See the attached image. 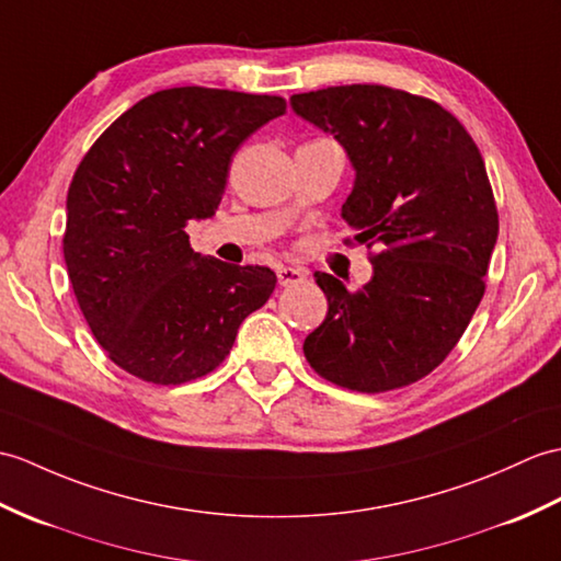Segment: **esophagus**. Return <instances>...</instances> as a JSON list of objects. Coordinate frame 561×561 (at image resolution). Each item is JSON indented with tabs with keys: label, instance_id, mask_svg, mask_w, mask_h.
<instances>
[{
	"label": "esophagus",
	"instance_id": "esophagus-1",
	"mask_svg": "<svg viewBox=\"0 0 561 561\" xmlns=\"http://www.w3.org/2000/svg\"><path fill=\"white\" fill-rule=\"evenodd\" d=\"M308 272L306 270H298V267H277V279L282 286H294V284H301L306 282Z\"/></svg>",
	"mask_w": 561,
	"mask_h": 561
}]
</instances>
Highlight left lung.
I'll list each match as a JSON object with an SVG mask.
<instances>
[{
	"instance_id": "obj_1",
	"label": "left lung",
	"mask_w": 561,
	"mask_h": 561,
	"mask_svg": "<svg viewBox=\"0 0 561 561\" xmlns=\"http://www.w3.org/2000/svg\"><path fill=\"white\" fill-rule=\"evenodd\" d=\"M291 107L346 150L356 179L342 217L356 243L382 249L356 291L316 272L328 318L304 342L310 368L368 394L419 382L485 294L500 219L483 154L457 116L407 90L334 85Z\"/></svg>"
}]
</instances>
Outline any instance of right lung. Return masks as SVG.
Listing matches in <instances>:
<instances>
[{
  "instance_id": "right-lung-1",
  "label": "right lung",
  "mask_w": 561,
  "mask_h": 561,
  "mask_svg": "<svg viewBox=\"0 0 561 561\" xmlns=\"http://www.w3.org/2000/svg\"><path fill=\"white\" fill-rule=\"evenodd\" d=\"M286 112L284 98L169 88L126 110L78 164L64 260L90 332L122 370L152 385L215 370L277 275L191 249L213 217L241 142Z\"/></svg>"
}]
</instances>
